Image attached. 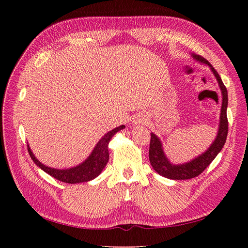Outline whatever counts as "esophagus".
Wrapping results in <instances>:
<instances>
[{
    "mask_svg": "<svg viewBox=\"0 0 248 248\" xmlns=\"http://www.w3.org/2000/svg\"><path fill=\"white\" fill-rule=\"evenodd\" d=\"M147 122V119L145 118V116H138L134 118V120L132 121V123L134 125H139V124H145Z\"/></svg>",
    "mask_w": 248,
    "mask_h": 248,
    "instance_id": "34e87169",
    "label": "esophagus"
}]
</instances>
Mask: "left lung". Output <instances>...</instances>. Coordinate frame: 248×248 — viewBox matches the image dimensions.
I'll return each instance as SVG.
<instances>
[{"instance_id": "obj_1", "label": "left lung", "mask_w": 248, "mask_h": 248, "mask_svg": "<svg viewBox=\"0 0 248 248\" xmlns=\"http://www.w3.org/2000/svg\"><path fill=\"white\" fill-rule=\"evenodd\" d=\"M196 61L202 65H207L210 67V69L213 72L214 77L216 78L217 82H218L221 96H222V102H221V109H220V118H219V125H218V131H217L216 138L214 141L211 144L204 153H202L196 158L192 160L181 163V164H174L171 163L166 153L163 151L162 142L160 139L154 134L151 133V140H150V148H149V159L151 162V166L156 172H158L164 178L171 179V180H187L199 176L204 171L207 167L211 163L215 157L217 156L221 149L224 146V142L227 140L228 137V129H229V123L227 118V108H228V91L227 88L224 87L223 82L219 77V74L213 68V66L210 64L207 60L202 58L198 55H191Z\"/></svg>"}]
</instances>
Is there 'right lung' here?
Returning <instances> with one entry per match:
<instances>
[{
    "label": "right lung",
    "mask_w": 248,
    "mask_h": 248,
    "mask_svg": "<svg viewBox=\"0 0 248 248\" xmlns=\"http://www.w3.org/2000/svg\"><path fill=\"white\" fill-rule=\"evenodd\" d=\"M125 128L124 125L117 127V128L108 131L97 142L95 148L93 149L92 153L89 155L88 158L82 161L78 166H76L70 169L65 170H59V169H52L49 167L44 166L38 159L36 158L33 154L31 148L28 145V151L30 156H31L32 160L36 163L37 167H39L42 170L47 172L51 177L56 178L59 181H62L69 184H76L81 182H88L91 180L98 177L103 169L106 168L107 163L109 159L108 154V142L111 138L115 136L117 132Z\"/></svg>",
    "instance_id": "1"
}]
</instances>
